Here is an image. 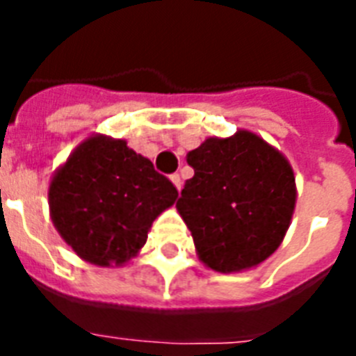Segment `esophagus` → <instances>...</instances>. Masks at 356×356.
<instances>
[{"label":"esophagus","instance_id":"obj_1","mask_svg":"<svg viewBox=\"0 0 356 356\" xmlns=\"http://www.w3.org/2000/svg\"><path fill=\"white\" fill-rule=\"evenodd\" d=\"M172 183L175 184V188L179 190V192H181V188H183V181H181V175H179V173H173L172 177Z\"/></svg>","mask_w":356,"mask_h":356}]
</instances>
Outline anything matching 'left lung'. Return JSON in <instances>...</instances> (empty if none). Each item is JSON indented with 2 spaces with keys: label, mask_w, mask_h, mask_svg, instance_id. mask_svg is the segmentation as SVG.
Returning <instances> with one entry per match:
<instances>
[{
  "label": "left lung",
  "mask_w": 356,
  "mask_h": 356,
  "mask_svg": "<svg viewBox=\"0 0 356 356\" xmlns=\"http://www.w3.org/2000/svg\"><path fill=\"white\" fill-rule=\"evenodd\" d=\"M194 177L177 211L200 260L222 273L249 270L281 245L296 207V177L281 151L249 131L207 138L186 155Z\"/></svg>",
  "instance_id": "8db88e82"
}]
</instances>
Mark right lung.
I'll return each instance as SVG.
<instances>
[{
    "label": "right lung",
    "mask_w": 356,
    "mask_h": 356,
    "mask_svg": "<svg viewBox=\"0 0 356 356\" xmlns=\"http://www.w3.org/2000/svg\"><path fill=\"white\" fill-rule=\"evenodd\" d=\"M177 188L125 140L94 134L49 184V212L64 242L86 262L122 266L136 257Z\"/></svg>",
    "instance_id": "right-lung-1"
}]
</instances>
